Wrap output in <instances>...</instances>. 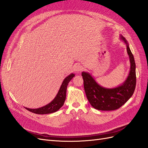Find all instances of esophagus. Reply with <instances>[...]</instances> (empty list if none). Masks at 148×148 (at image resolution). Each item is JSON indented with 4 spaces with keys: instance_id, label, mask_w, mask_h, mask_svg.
Returning a JSON list of instances; mask_svg holds the SVG:
<instances>
[{
    "instance_id": "1",
    "label": "esophagus",
    "mask_w": 148,
    "mask_h": 148,
    "mask_svg": "<svg viewBox=\"0 0 148 148\" xmlns=\"http://www.w3.org/2000/svg\"><path fill=\"white\" fill-rule=\"evenodd\" d=\"M74 69L76 71H77V72H79V71H82L83 68V66L80 65V64H76L75 66H74Z\"/></svg>"
}]
</instances>
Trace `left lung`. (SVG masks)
<instances>
[{"label":"left lung","instance_id":"obj_1","mask_svg":"<svg viewBox=\"0 0 148 148\" xmlns=\"http://www.w3.org/2000/svg\"><path fill=\"white\" fill-rule=\"evenodd\" d=\"M127 46V51L130 62V70L125 81L119 86L106 88L98 84L88 72L83 71L84 89L88 100L94 108L100 110H114L122 106L135 91L136 77V64L128 43L122 35L120 36Z\"/></svg>","mask_w":148,"mask_h":148}]
</instances>
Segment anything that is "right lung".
Returning a JSON list of instances; mask_svg holds the SVG:
<instances>
[{
	"label": "right lung",
	"instance_id": "right-lung-1",
	"mask_svg": "<svg viewBox=\"0 0 148 148\" xmlns=\"http://www.w3.org/2000/svg\"><path fill=\"white\" fill-rule=\"evenodd\" d=\"M74 77L75 74L71 73L64 79L56 96L48 104L38 109H29L27 107H25V109L31 112L37 114H48L56 112L63 106L66 99L67 85Z\"/></svg>",
	"mask_w": 148,
	"mask_h": 148
}]
</instances>
